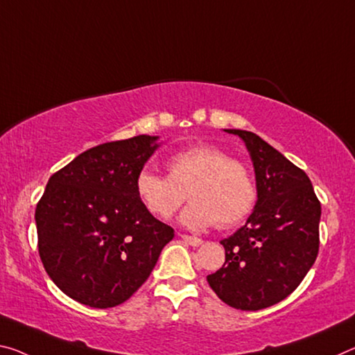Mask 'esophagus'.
<instances>
[{
	"label": "esophagus",
	"instance_id": "esophagus-1",
	"mask_svg": "<svg viewBox=\"0 0 355 355\" xmlns=\"http://www.w3.org/2000/svg\"><path fill=\"white\" fill-rule=\"evenodd\" d=\"M180 237H182L184 241H187L188 245L191 246H199L202 245V240L199 237H191V235H187V234H180Z\"/></svg>",
	"mask_w": 355,
	"mask_h": 355
}]
</instances>
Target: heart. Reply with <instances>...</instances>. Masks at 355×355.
<instances>
[{"label":"heart","mask_w":355,"mask_h":355,"mask_svg":"<svg viewBox=\"0 0 355 355\" xmlns=\"http://www.w3.org/2000/svg\"><path fill=\"white\" fill-rule=\"evenodd\" d=\"M166 168L167 177L144 168L134 182L139 202L156 218L171 216L188 196L191 204L180 215L184 227L200 230L216 223L226 229L243 221L256 204L250 168L213 145L177 151L167 157Z\"/></svg>","instance_id":"heart-1"}]
</instances>
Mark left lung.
Masks as SVG:
<instances>
[{
  "label": "left lung",
  "mask_w": 355,
  "mask_h": 355,
  "mask_svg": "<svg viewBox=\"0 0 355 355\" xmlns=\"http://www.w3.org/2000/svg\"><path fill=\"white\" fill-rule=\"evenodd\" d=\"M224 131L245 142L257 200L245 226L221 240L226 262L207 281L229 306L257 311L284 300L313 267L319 251L320 202L306 173L257 134Z\"/></svg>",
  "instance_id": "1"
}]
</instances>
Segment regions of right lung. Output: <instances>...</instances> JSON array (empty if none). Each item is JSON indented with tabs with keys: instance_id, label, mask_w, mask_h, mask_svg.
<instances>
[{
	"instance_id": "obj_1",
	"label": "right lung",
	"mask_w": 355,
	"mask_h": 355,
	"mask_svg": "<svg viewBox=\"0 0 355 355\" xmlns=\"http://www.w3.org/2000/svg\"><path fill=\"white\" fill-rule=\"evenodd\" d=\"M157 140L142 134L83 151L50 177L37 202L44 268L78 303L104 309L126 302L173 239V229L150 215L134 191Z\"/></svg>"
}]
</instances>
